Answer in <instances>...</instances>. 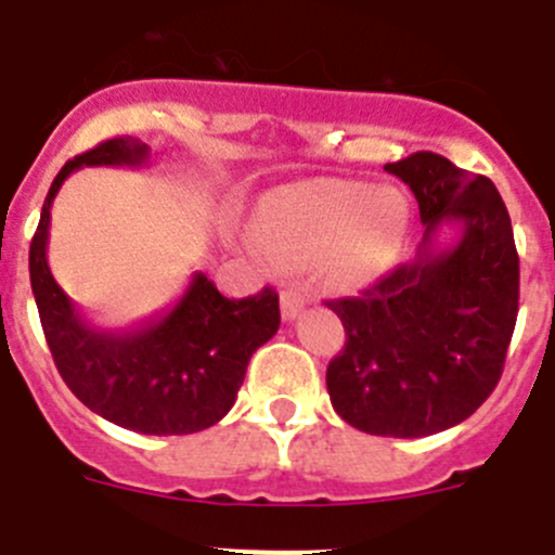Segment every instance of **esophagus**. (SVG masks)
Returning <instances> with one entry per match:
<instances>
[{
	"mask_svg": "<svg viewBox=\"0 0 555 555\" xmlns=\"http://www.w3.org/2000/svg\"><path fill=\"white\" fill-rule=\"evenodd\" d=\"M308 302V292L302 286H286L281 292V308L283 320H294L297 313L302 311V306Z\"/></svg>",
	"mask_w": 555,
	"mask_h": 555,
	"instance_id": "34e87169",
	"label": "esophagus"
}]
</instances>
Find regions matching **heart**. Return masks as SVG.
<instances>
[{
  "instance_id": "obj_1",
  "label": "heart",
  "mask_w": 555,
  "mask_h": 555,
  "mask_svg": "<svg viewBox=\"0 0 555 555\" xmlns=\"http://www.w3.org/2000/svg\"><path fill=\"white\" fill-rule=\"evenodd\" d=\"M409 228V205L395 189L358 180H308L258 208L255 242L286 267L322 261L336 286H364L395 261Z\"/></svg>"
}]
</instances>
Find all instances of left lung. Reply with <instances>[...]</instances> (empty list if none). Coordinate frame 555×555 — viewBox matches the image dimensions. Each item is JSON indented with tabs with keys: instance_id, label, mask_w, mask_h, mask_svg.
Listing matches in <instances>:
<instances>
[{
	"instance_id": "1",
	"label": "left lung",
	"mask_w": 555,
	"mask_h": 555,
	"mask_svg": "<svg viewBox=\"0 0 555 555\" xmlns=\"http://www.w3.org/2000/svg\"><path fill=\"white\" fill-rule=\"evenodd\" d=\"M414 191L423 244L361 297L331 300L347 341L327 364L336 414L372 436L416 439L464 423L498 386L519 306L506 203L483 175L436 152L386 164ZM462 233L435 247L442 223Z\"/></svg>"
}]
</instances>
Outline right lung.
<instances>
[{
    "label": "right lung",
    "mask_w": 555,
    "mask_h": 555,
    "mask_svg": "<svg viewBox=\"0 0 555 555\" xmlns=\"http://www.w3.org/2000/svg\"><path fill=\"white\" fill-rule=\"evenodd\" d=\"M146 158L150 146L119 135L57 171L29 244V283L57 372L82 405L135 434H197L233 409L249 358L281 327L274 288L228 300L194 272L175 308L125 331H105L82 320L47 263L49 210L63 180L80 166H144Z\"/></svg>",
    "instance_id": "add662e5"
}]
</instances>
